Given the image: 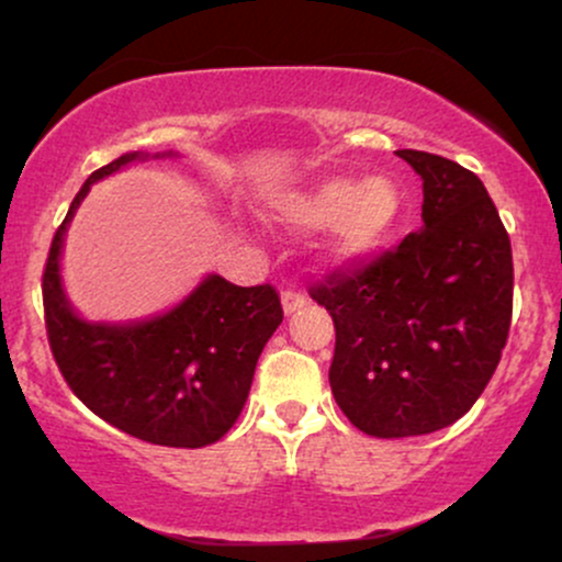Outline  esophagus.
I'll return each instance as SVG.
<instances>
[{
  "label": "esophagus",
  "mask_w": 562,
  "mask_h": 562,
  "mask_svg": "<svg viewBox=\"0 0 562 562\" xmlns=\"http://www.w3.org/2000/svg\"><path fill=\"white\" fill-rule=\"evenodd\" d=\"M303 306H306V293H301L299 288H288L285 293H282V308H285V314L301 312Z\"/></svg>",
  "instance_id": "1"
}]
</instances>
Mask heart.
<instances>
[{
    "instance_id": "heart-1",
    "label": "heart",
    "mask_w": 562,
    "mask_h": 562,
    "mask_svg": "<svg viewBox=\"0 0 562 562\" xmlns=\"http://www.w3.org/2000/svg\"><path fill=\"white\" fill-rule=\"evenodd\" d=\"M274 218L293 229L330 227L325 250L335 261L370 256L389 237L402 211V198L383 177L359 184L348 177H327L274 200Z\"/></svg>"
}]
</instances>
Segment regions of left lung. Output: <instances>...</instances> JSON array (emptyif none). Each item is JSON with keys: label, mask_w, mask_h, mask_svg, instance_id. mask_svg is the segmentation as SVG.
Instances as JSON below:
<instances>
[{"label": "left lung", "mask_w": 562, "mask_h": 562, "mask_svg": "<svg viewBox=\"0 0 562 562\" xmlns=\"http://www.w3.org/2000/svg\"><path fill=\"white\" fill-rule=\"evenodd\" d=\"M423 179V227L308 288L330 312V389L367 436L434 434L492 380L513 319V248L473 171L398 150Z\"/></svg>", "instance_id": "1"}]
</instances>
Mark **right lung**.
I'll return each instance as SVG.
<instances>
[{
  "label": "right lung",
  "instance_id": "right-lung-1",
  "mask_svg": "<svg viewBox=\"0 0 562 562\" xmlns=\"http://www.w3.org/2000/svg\"><path fill=\"white\" fill-rule=\"evenodd\" d=\"M137 158L147 156L126 153L97 169L55 232L42 277L47 340L70 391L113 428L160 447H209L240 417L256 362L282 322L280 293L269 282L240 288L209 274L160 317H76L60 282L63 235L89 187Z\"/></svg>",
  "mask_w": 562,
  "mask_h": 562
}]
</instances>
